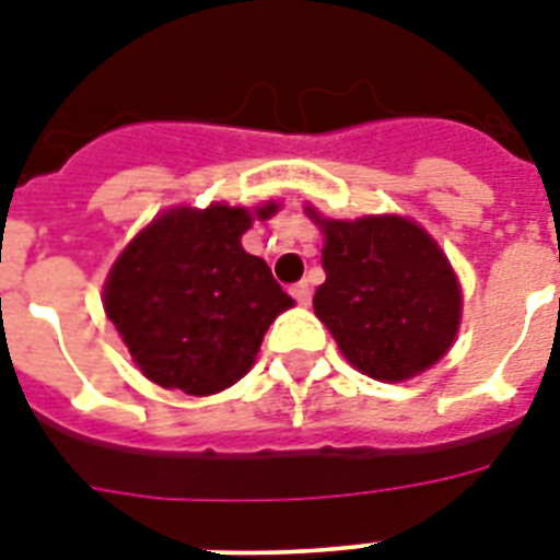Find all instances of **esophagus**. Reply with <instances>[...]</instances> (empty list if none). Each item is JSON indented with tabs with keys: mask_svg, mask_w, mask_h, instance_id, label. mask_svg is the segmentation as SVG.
<instances>
[{
	"mask_svg": "<svg viewBox=\"0 0 560 560\" xmlns=\"http://www.w3.org/2000/svg\"><path fill=\"white\" fill-rule=\"evenodd\" d=\"M290 296L296 299L299 305H307V302H311V284H307V281H296V284L290 288Z\"/></svg>",
	"mask_w": 560,
	"mask_h": 560,
	"instance_id": "obj_1",
	"label": "esophagus"
}]
</instances>
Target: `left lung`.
Here are the masks:
<instances>
[{
    "label": "left lung",
    "instance_id": "left-lung-1",
    "mask_svg": "<svg viewBox=\"0 0 560 560\" xmlns=\"http://www.w3.org/2000/svg\"><path fill=\"white\" fill-rule=\"evenodd\" d=\"M307 218L325 235V281L314 311L342 358L374 381L416 377L447 354L462 316V290L447 255L398 214Z\"/></svg>",
    "mask_w": 560,
    "mask_h": 560
}]
</instances>
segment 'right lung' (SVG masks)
Masks as SVG:
<instances>
[{"label":"right lung","mask_w":560,"mask_h":560,"mask_svg":"<svg viewBox=\"0 0 560 560\" xmlns=\"http://www.w3.org/2000/svg\"><path fill=\"white\" fill-rule=\"evenodd\" d=\"M226 202L177 206L144 226L104 284V311L148 381L186 395L229 389L255 363L270 323L293 299L270 267L241 246L253 218Z\"/></svg>","instance_id":"1"}]
</instances>
